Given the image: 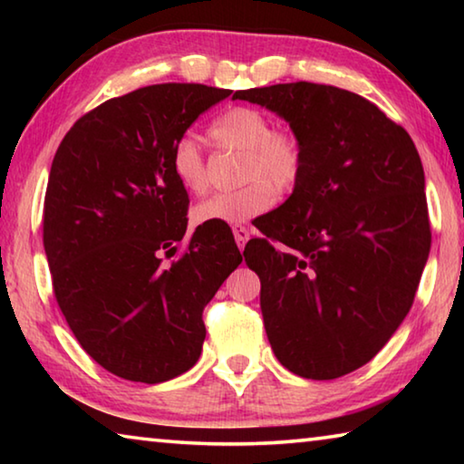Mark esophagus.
<instances>
[{"mask_svg": "<svg viewBox=\"0 0 464 464\" xmlns=\"http://www.w3.org/2000/svg\"><path fill=\"white\" fill-rule=\"evenodd\" d=\"M233 235H235V241H237L239 249H243V247H246L247 239H249V227H246V225H235V227H233Z\"/></svg>", "mask_w": 464, "mask_h": 464, "instance_id": "obj_1", "label": "esophagus"}]
</instances>
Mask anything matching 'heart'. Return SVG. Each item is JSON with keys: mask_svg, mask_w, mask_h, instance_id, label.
<instances>
[{"mask_svg": "<svg viewBox=\"0 0 464 464\" xmlns=\"http://www.w3.org/2000/svg\"><path fill=\"white\" fill-rule=\"evenodd\" d=\"M210 139L218 149L241 155L237 190L218 192L198 202L192 210L194 223L237 225L264 215L278 194L293 192L304 169L303 139L293 129H272L270 116L251 106H235L210 127ZM171 171L179 186L192 194L208 188L207 163L192 137H179L171 149Z\"/></svg>", "mask_w": 464, "mask_h": 464, "instance_id": "heart-1", "label": "heart"}]
</instances>
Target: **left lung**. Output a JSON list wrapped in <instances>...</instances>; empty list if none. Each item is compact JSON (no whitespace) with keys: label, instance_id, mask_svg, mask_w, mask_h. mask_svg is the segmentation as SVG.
<instances>
[{"label":"left lung","instance_id":"8db88e82","mask_svg":"<svg viewBox=\"0 0 464 464\" xmlns=\"http://www.w3.org/2000/svg\"><path fill=\"white\" fill-rule=\"evenodd\" d=\"M233 100L266 106L303 139L301 182L243 256L280 364L337 379L371 362L413 304L431 243L420 153L379 106L334 85L276 83Z\"/></svg>","mask_w":464,"mask_h":464}]
</instances>
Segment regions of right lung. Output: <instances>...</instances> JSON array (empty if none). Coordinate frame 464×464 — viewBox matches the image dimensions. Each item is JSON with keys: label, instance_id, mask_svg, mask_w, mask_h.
I'll use <instances>...</instances> for the list:
<instances>
[{"label": "right lung", "instance_id": "right-lung-1", "mask_svg": "<svg viewBox=\"0 0 464 464\" xmlns=\"http://www.w3.org/2000/svg\"><path fill=\"white\" fill-rule=\"evenodd\" d=\"M231 90L157 83L106 100L54 153L43 243L53 293L82 348L121 379L163 382L196 364L202 311L241 264L223 223L196 227L171 149Z\"/></svg>", "mask_w": 464, "mask_h": 464}]
</instances>
